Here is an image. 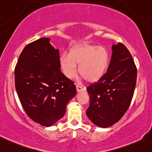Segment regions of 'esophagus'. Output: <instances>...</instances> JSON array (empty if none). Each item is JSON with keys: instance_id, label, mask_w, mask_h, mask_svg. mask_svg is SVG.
Listing matches in <instances>:
<instances>
[{"instance_id": "obj_1", "label": "esophagus", "mask_w": 152, "mask_h": 152, "mask_svg": "<svg viewBox=\"0 0 152 152\" xmlns=\"http://www.w3.org/2000/svg\"><path fill=\"white\" fill-rule=\"evenodd\" d=\"M76 89H77V91L78 92V93H80V92H83V91H85V88L84 87H82L80 85H76Z\"/></svg>"}]
</instances>
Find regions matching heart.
<instances>
[{"mask_svg":"<svg viewBox=\"0 0 152 152\" xmlns=\"http://www.w3.org/2000/svg\"><path fill=\"white\" fill-rule=\"evenodd\" d=\"M110 62L108 50L101 46L81 43L64 53L59 58V65L63 74L68 79H72L78 72L88 82L99 80L108 70Z\"/></svg>","mask_w":152,"mask_h":152,"instance_id":"heart-1","label":"heart"}]
</instances>
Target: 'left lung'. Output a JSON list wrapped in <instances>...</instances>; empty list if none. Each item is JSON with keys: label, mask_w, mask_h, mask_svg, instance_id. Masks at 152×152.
I'll return each instance as SVG.
<instances>
[{"label": "left lung", "mask_w": 152, "mask_h": 152, "mask_svg": "<svg viewBox=\"0 0 152 152\" xmlns=\"http://www.w3.org/2000/svg\"><path fill=\"white\" fill-rule=\"evenodd\" d=\"M112 57L107 72L87 87L90 105L86 114L93 124L108 128L117 123L130 105L136 83L137 69L124 44L112 46Z\"/></svg>", "instance_id": "left-lung-1"}]
</instances>
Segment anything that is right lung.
<instances>
[{"label": "right lung", "instance_id": "add662e5", "mask_svg": "<svg viewBox=\"0 0 152 152\" xmlns=\"http://www.w3.org/2000/svg\"><path fill=\"white\" fill-rule=\"evenodd\" d=\"M49 41L43 37L26 46L15 67V86L22 107L43 126L62 118L76 95L74 83L61 72L59 50Z\"/></svg>", "mask_w": 152, "mask_h": 152}]
</instances>
